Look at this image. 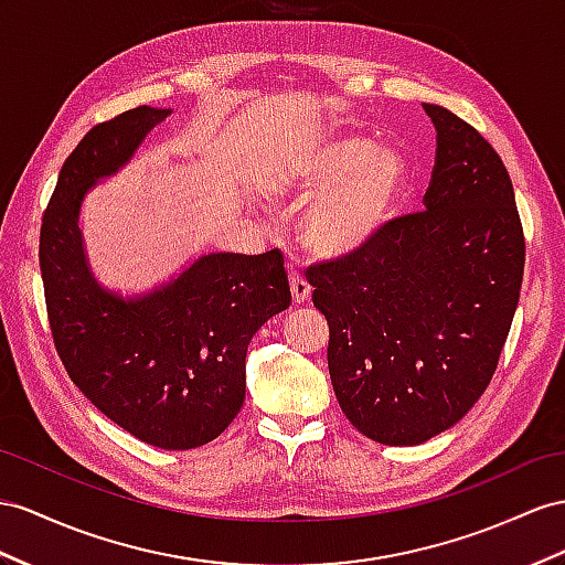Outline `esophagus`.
Returning <instances> with one entry per match:
<instances>
[{"instance_id": "esophagus-1", "label": "esophagus", "mask_w": 565, "mask_h": 565, "mask_svg": "<svg viewBox=\"0 0 565 565\" xmlns=\"http://www.w3.org/2000/svg\"><path fill=\"white\" fill-rule=\"evenodd\" d=\"M288 284H291V296H294V302H308L310 300V294H312V288H310V284L300 277V274H296V271H291L288 274Z\"/></svg>"}]
</instances>
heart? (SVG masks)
Returning <instances> with one entry per match:
<instances>
[{"label": "heart", "mask_w": 565, "mask_h": 565, "mask_svg": "<svg viewBox=\"0 0 565 565\" xmlns=\"http://www.w3.org/2000/svg\"><path fill=\"white\" fill-rule=\"evenodd\" d=\"M406 185V164L386 145L331 138L286 173L281 198L302 205L298 241L315 257H345L365 248L392 222Z\"/></svg>", "instance_id": "1"}]
</instances>
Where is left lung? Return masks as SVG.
<instances>
[{
  "label": "left lung",
  "instance_id": "8db88e82",
  "mask_svg": "<svg viewBox=\"0 0 565 565\" xmlns=\"http://www.w3.org/2000/svg\"><path fill=\"white\" fill-rule=\"evenodd\" d=\"M437 159L413 212L365 248L306 269L327 317L339 406L365 437L415 446L454 427L494 377L525 267V236L497 150L423 105Z\"/></svg>",
  "mask_w": 565,
  "mask_h": 565
}]
</instances>
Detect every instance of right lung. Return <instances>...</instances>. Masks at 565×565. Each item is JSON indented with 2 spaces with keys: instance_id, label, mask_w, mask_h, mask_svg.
<instances>
[{
  "instance_id": "obj_1",
  "label": "right lung",
  "mask_w": 565,
  "mask_h": 565,
  "mask_svg": "<svg viewBox=\"0 0 565 565\" xmlns=\"http://www.w3.org/2000/svg\"><path fill=\"white\" fill-rule=\"evenodd\" d=\"M169 114L136 107L85 134L42 216L40 271L68 377L140 441L183 451L234 423L245 398V351L269 317L291 306V288L279 250L198 257L177 279L136 298L95 281L83 253L81 202Z\"/></svg>"
}]
</instances>
